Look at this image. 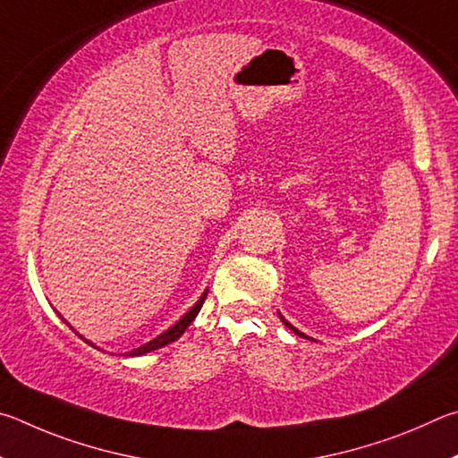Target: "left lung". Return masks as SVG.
Listing matches in <instances>:
<instances>
[{"label":"left lung","mask_w":458,"mask_h":458,"mask_svg":"<svg viewBox=\"0 0 458 458\" xmlns=\"http://www.w3.org/2000/svg\"><path fill=\"white\" fill-rule=\"evenodd\" d=\"M277 316H279V319H282V322H284V324H285L287 327H290V330H292L293 334H298V335H300V338H306V340H311V342H316L314 338H310V335H306V334H303V332H300V330H298V327H293V326H292L290 322H287V319H285V318H284L282 314H279V311H277Z\"/></svg>","instance_id":"8db88e82"}]
</instances>
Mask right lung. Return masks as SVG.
<instances>
[{
  "label": "right lung",
  "instance_id": "add662e5",
  "mask_svg": "<svg viewBox=\"0 0 458 458\" xmlns=\"http://www.w3.org/2000/svg\"><path fill=\"white\" fill-rule=\"evenodd\" d=\"M205 295H207V292H203V295H200V298L197 300V303L195 306H192L187 314H184L179 322H174L171 327H168V330H165L163 334H158L157 338H152L150 342H147V344H142V346H139V348H134V350H131V352H126V356H144V354H148V352H152V350H158V348H163V346H166V344H171V342H174V340H179L181 335L184 334V330H187V327L191 326V322L192 319L197 318V314L200 311V306H203V301H205ZM60 316V314H58ZM62 318V316H60ZM64 319V318H62ZM64 322H66V319H64ZM68 324V322H66ZM70 326V324H68ZM72 327V326H70ZM72 330H74V327H72ZM76 332V330H74ZM78 334V332H76ZM80 335V334H78ZM80 338H82L84 342H88L84 335H80ZM90 344V346H94L92 342H88ZM94 348H98V346H94ZM100 350V348H98Z\"/></svg>",
  "mask_w": 458,
  "mask_h": 458
}]
</instances>
